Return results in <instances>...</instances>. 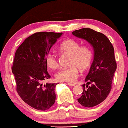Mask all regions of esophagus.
Here are the masks:
<instances>
[{"mask_svg": "<svg viewBox=\"0 0 128 128\" xmlns=\"http://www.w3.org/2000/svg\"><path fill=\"white\" fill-rule=\"evenodd\" d=\"M67 84L69 86H70V87H74V86H75V84H71V83H67Z\"/></svg>", "mask_w": 128, "mask_h": 128, "instance_id": "34e87169", "label": "esophagus"}]
</instances>
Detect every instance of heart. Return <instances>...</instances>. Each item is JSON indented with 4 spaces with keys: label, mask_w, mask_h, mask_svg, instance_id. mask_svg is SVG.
Segmentation results:
<instances>
[{
    "label": "heart",
    "mask_w": 128,
    "mask_h": 128,
    "mask_svg": "<svg viewBox=\"0 0 128 128\" xmlns=\"http://www.w3.org/2000/svg\"><path fill=\"white\" fill-rule=\"evenodd\" d=\"M60 50L71 55L69 62V65L71 66L60 70L56 74V78L58 81L73 82L78 76V68L86 70L89 67L93 59V52L89 46H81L80 42L72 39L63 41L60 45ZM46 63L52 69L58 67V60L54 54H47Z\"/></svg>",
    "instance_id": "b5f03b06"
}]
</instances>
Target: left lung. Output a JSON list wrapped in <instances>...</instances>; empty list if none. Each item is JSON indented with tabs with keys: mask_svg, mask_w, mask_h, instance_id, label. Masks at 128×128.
Wrapping results in <instances>:
<instances>
[{
	"mask_svg": "<svg viewBox=\"0 0 128 128\" xmlns=\"http://www.w3.org/2000/svg\"><path fill=\"white\" fill-rule=\"evenodd\" d=\"M72 33L76 38L86 40L94 49L93 62L85 79L87 84L82 85V95L78 98L82 106L92 108L104 101L111 89L117 68L114 50L107 36L92 29L82 28ZM89 84L90 86H88Z\"/></svg>",
	"mask_w": 128,
	"mask_h": 128,
	"instance_id": "left-lung-1",
	"label": "left lung"
}]
</instances>
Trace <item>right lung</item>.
Wrapping results in <instances>:
<instances>
[{
    "label": "right lung",
    "instance_id": "add662e5",
    "mask_svg": "<svg viewBox=\"0 0 128 128\" xmlns=\"http://www.w3.org/2000/svg\"><path fill=\"white\" fill-rule=\"evenodd\" d=\"M62 32H40L27 38L16 50L12 72L17 92L23 101L38 110H45L54 104L58 84H42L50 78L46 56Z\"/></svg>",
    "mask_w": 128,
    "mask_h": 128
}]
</instances>
